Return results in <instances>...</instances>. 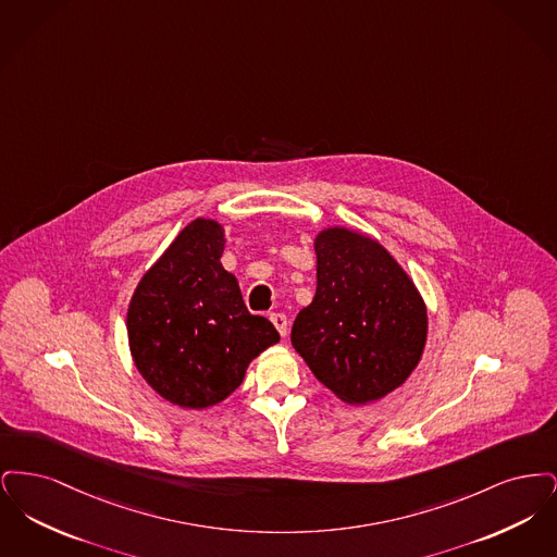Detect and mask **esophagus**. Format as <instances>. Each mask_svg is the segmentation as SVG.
<instances>
[{"label": "esophagus", "mask_w": 557, "mask_h": 557, "mask_svg": "<svg viewBox=\"0 0 557 557\" xmlns=\"http://www.w3.org/2000/svg\"><path fill=\"white\" fill-rule=\"evenodd\" d=\"M269 319H271V323L275 325V330L280 332V336L286 338V334H288V319H286V315H284V313H271Z\"/></svg>", "instance_id": "34e87169"}]
</instances>
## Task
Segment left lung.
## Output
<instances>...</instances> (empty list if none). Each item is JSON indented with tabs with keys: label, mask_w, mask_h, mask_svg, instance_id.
<instances>
[{
	"label": "left lung",
	"mask_w": 557,
	"mask_h": 557,
	"mask_svg": "<svg viewBox=\"0 0 557 557\" xmlns=\"http://www.w3.org/2000/svg\"><path fill=\"white\" fill-rule=\"evenodd\" d=\"M318 290L292 325V346L348 405L386 397L418 368L428 334L424 298L370 236L327 227L315 238Z\"/></svg>",
	"instance_id": "obj_1"
}]
</instances>
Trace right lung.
Segmentation results:
<instances>
[{"mask_svg":"<svg viewBox=\"0 0 557 557\" xmlns=\"http://www.w3.org/2000/svg\"><path fill=\"white\" fill-rule=\"evenodd\" d=\"M223 248L216 221H191L144 273L127 309L135 368L186 409L225 400L248 363L280 343L269 319L248 313L236 275L221 265Z\"/></svg>","mask_w":557,"mask_h":557,"instance_id":"right-lung-1","label":"right lung"}]
</instances>
